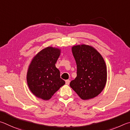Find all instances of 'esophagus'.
Masks as SVG:
<instances>
[{"label":"esophagus","instance_id":"esophagus-1","mask_svg":"<svg viewBox=\"0 0 130 130\" xmlns=\"http://www.w3.org/2000/svg\"><path fill=\"white\" fill-rule=\"evenodd\" d=\"M70 82V80H66V85H69Z\"/></svg>","mask_w":130,"mask_h":130}]
</instances>
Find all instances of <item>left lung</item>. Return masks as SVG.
Returning a JSON list of instances; mask_svg holds the SVG:
<instances>
[{
    "instance_id": "8db88e82",
    "label": "left lung",
    "mask_w": 130,
    "mask_h": 130,
    "mask_svg": "<svg viewBox=\"0 0 130 130\" xmlns=\"http://www.w3.org/2000/svg\"><path fill=\"white\" fill-rule=\"evenodd\" d=\"M72 51L77 66V76L70 86L83 100L98 96L107 81L106 64L101 55L87 45H75Z\"/></svg>"
}]
</instances>
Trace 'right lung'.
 I'll return each instance as SVG.
<instances>
[{"label": "right lung", "mask_w": 130, "mask_h": 130, "mask_svg": "<svg viewBox=\"0 0 130 130\" xmlns=\"http://www.w3.org/2000/svg\"><path fill=\"white\" fill-rule=\"evenodd\" d=\"M60 52L55 48H45L34 57L28 68L27 80L29 90L44 101L49 100L65 84L55 66Z\"/></svg>", "instance_id": "obj_1"}]
</instances>
